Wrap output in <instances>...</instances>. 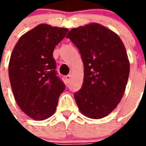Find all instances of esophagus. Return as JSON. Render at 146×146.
I'll return each instance as SVG.
<instances>
[{"mask_svg":"<svg viewBox=\"0 0 146 146\" xmlns=\"http://www.w3.org/2000/svg\"><path fill=\"white\" fill-rule=\"evenodd\" d=\"M70 78H71V76H70V75H67V76H66V80L67 83H69V82H70Z\"/></svg>","mask_w":146,"mask_h":146,"instance_id":"obj_1","label":"esophagus"}]
</instances>
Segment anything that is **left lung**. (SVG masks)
Masks as SVG:
<instances>
[{"instance_id":"obj_1","label":"left lung","mask_w":146,"mask_h":146,"mask_svg":"<svg viewBox=\"0 0 146 146\" xmlns=\"http://www.w3.org/2000/svg\"><path fill=\"white\" fill-rule=\"evenodd\" d=\"M67 38L79 49L84 82L74 94L80 113L101 119L115 110L125 92L130 62L123 43L113 30L92 23L73 28Z\"/></svg>"}]
</instances>
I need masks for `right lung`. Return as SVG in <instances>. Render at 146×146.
I'll return each mask as SVG.
<instances>
[{"mask_svg": "<svg viewBox=\"0 0 146 146\" xmlns=\"http://www.w3.org/2000/svg\"><path fill=\"white\" fill-rule=\"evenodd\" d=\"M68 31L40 24L24 33L12 51L8 65L12 92L19 107L33 119L52 116L66 88L54 70L53 51Z\"/></svg>", "mask_w": 146, "mask_h": 146, "instance_id": "1", "label": "right lung"}]
</instances>
